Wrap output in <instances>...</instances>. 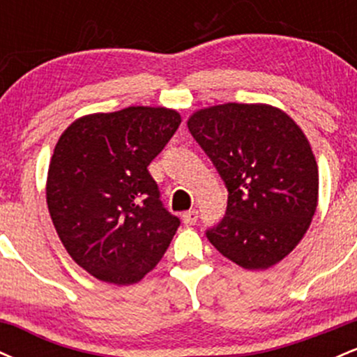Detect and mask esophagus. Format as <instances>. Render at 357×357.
<instances>
[{"instance_id": "obj_1", "label": "esophagus", "mask_w": 357, "mask_h": 357, "mask_svg": "<svg viewBox=\"0 0 357 357\" xmlns=\"http://www.w3.org/2000/svg\"><path fill=\"white\" fill-rule=\"evenodd\" d=\"M196 220H198V211H196V210H190V211L183 213V223L186 225V227H191V225H195Z\"/></svg>"}]
</instances>
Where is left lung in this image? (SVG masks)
<instances>
[{"mask_svg":"<svg viewBox=\"0 0 357 357\" xmlns=\"http://www.w3.org/2000/svg\"><path fill=\"white\" fill-rule=\"evenodd\" d=\"M188 129L228 190L225 218L206 231L223 257L267 270L304 238L317 208L319 171L304 130L268 104L211 105Z\"/></svg>","mask_w":357,"mask_h":357,"instance_id":"1","label":"left lung"}]
</instances>
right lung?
Instances as JSON below:
<instances>
[{
  "label": "right lung",
  "mask_w": 357,
  "mask_h": 357,
  "mask_svg": "<svg viewBox=\"0 0 357 357\" xmlns=\"http://www.w3.org/2000/svg\"><path fill=\"white\" fill-rule=\"evenodd\" d=\"M181 124L178 110L132 105L82 116L61 132L47 176L53 227L72 260L116 285L159 264L179 218L147 171Z\"/></svg>",
  "instance_id": "right-lung-1"
}]
</instances>
